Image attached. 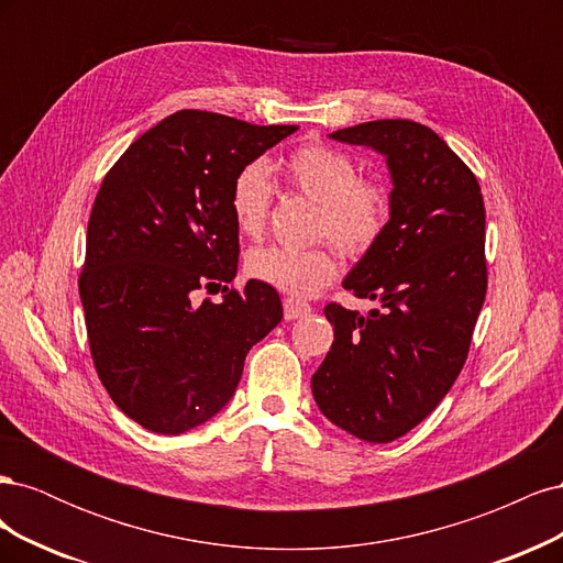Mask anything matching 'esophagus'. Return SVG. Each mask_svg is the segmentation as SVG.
<instances>
[{"label": "esophagus", "instance_id": "34e87169", "mask_svg": "<svg viewBox=\"0 0 563 563\" xmlns=\"http://www.w3.org/2000/svg\"><path fill=\"white\" fill-rule=\"evenodd\" d=\"M310 312H312V308H310L308 302L296 300V298H286V300H284V317H286L288 321L302 319V317H308Z\"/></svg>", "mask_w": 563, "mask_h": 563}]
</instances>
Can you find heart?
<instances>
[{
    "instance_id": "b5f03b06",
    "label": "heart",
    "mask_w": 563,
    "mask_h": 563,
    "mask_svg": "<svg viewBox=\"0 0 563 563\" xmlns=\"http://www.w3.org/2000/svg\"><path fill=\"white\" fill-rule=\"evenodd\" d=\"M279 172L291 190L319 203L317 236H331L333 244L360 255L378 240L387 220V195L378 183L362 180L354 162L329 145H302L288 155ZM272 187L261 164H249L234 178L230 211L234 225L246 236L265 230ZM246 275L269 288L310 298L338 275L335 253L327 246L294 251L282 246L253 249L246 255Z\"/></svg>"
}]
</instances>
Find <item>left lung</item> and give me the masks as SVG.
<instances>
[{"label":"left lung","mask_w":563,"mask_h":563,"mask_svg":"<svg viewBox=\"0 0 563 563\" xmlns=\"http://www.w3.org/2000/svg\"><path fill=\"white\" fill-rule=\"evenodd\" d=\"M385 157L389 220L343 288L376 300L368 314L327 305L333 345L312 376L323 418L387 444L446 397L467 360L486 298L482 187L444 139L408 119L329 133Z\"/></svg>","instance_id":"1"}]
</instances>
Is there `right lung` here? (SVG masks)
I'll list each match as a JSON object with an SVG mask.
<instances>
[{
  "mask_svg": "<svg viewBox=\"0 0 563 563\" xmlns=\"http://www.w3.org/2000/svg\"><path fill=\"white\" fill-rule=\"evenodd\" d=\"M298 126H255L180 110L135 139L93 201L79 296L100 383L119 411L157 434H183L223 411L249 350L282 321L275 288L230 284L240 230L234 178Z\"/></svg>",
  "mask_w": 563,
  "mask_h": 563,
  "instance_id": "1",
  "label": "right lung"
}]
</instances>
